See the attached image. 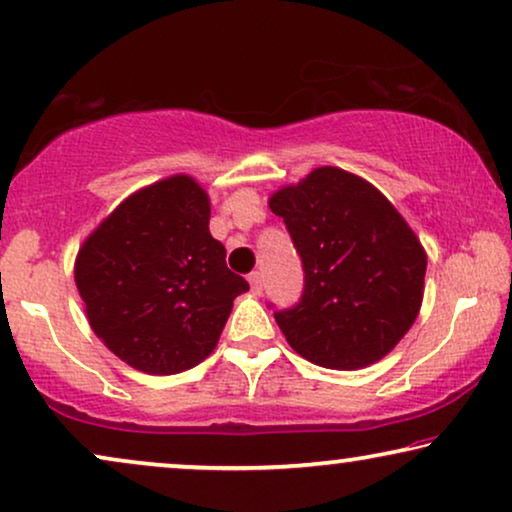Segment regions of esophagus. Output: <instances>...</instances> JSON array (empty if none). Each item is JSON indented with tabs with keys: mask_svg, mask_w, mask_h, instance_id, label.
Instances as JSON below:
<instances>
[{
	"mask_svg": "<svg viewBox=\"0 0 512 512\" xmlns=\"http://www.w3.org/2000/svg\"><path fill=\"white\" fill-rule=\"evenodd\" d=\"M249 284H251V291H254L256 296H261V291H263V275H261V272H251Z\"/></svg>",
	"mask_w": 512,
	"mask_h": 512,
	"instance_id": "obj_1",
	"label": "esophagus"
}]
</instances>
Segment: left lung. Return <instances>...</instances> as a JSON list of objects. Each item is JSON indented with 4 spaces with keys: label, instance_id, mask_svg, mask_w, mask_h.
<instances>
[{
    "label": "left lung",
    "instance_id": "1",
    "mask_svg": "<svg viewBox=\"0 0 512 512\" xmlns=\"http://www.w3.org/2000/svg\"><path fill=\"white\" fill-rule=\"evenodd\" d=\"M303 263V296L275 319L303 359L354 370L380 361L415 324L426 254L394 205L361 177L319 167L277 191ZM272 307V305H270Z\"/></svg>",
    "mask_w": 512,
    "mask_h": 512
}]
</instances>
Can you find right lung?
I'll list each match as a JSON object with an SVG mask.
<instances>
[{"instance_id":"add662e5","label":"right lung","mask_w":512,"mask_h":512,"mask_svg":"<svg viewBox=\"0 0 512 512\" xmlns=\"http://www.w3.org/2000/svg\"><path fill=\"white\" fill-rule=\"evenodd\" d=\"M74 279L97 338L151 375L207 359L249 291L209 235L207 193L184 174L121 202L83 242Z\"/></svg>"}]
</instances>
